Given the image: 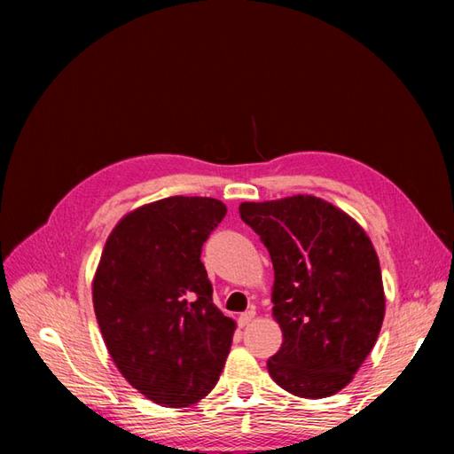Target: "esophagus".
I'll return each mask as SVG.
<instances>
[{
	"label": "esophagus",
	"instance_id": "1",
	"mask_svg": "<svg viewBox=\"0 0 454 454\" xmlns=\"http://www.w3.org/2000/svg\"><path fill=\"white\" fill-rule=\"evenodd\" d=\"M254 317H255V312H254V310H247V312H244L242 316L238 317V325H239V327H247L249 324H252Z\"/></svg>",
	"mask_w": 454,
	"mask_h": 454
}]
</instances>
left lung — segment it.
Listing matches in <instances>:
<instances>
[{"mask_svg": "<svg viewBox=\"0 0 454 454\" xmlns=\"http://www.w3.org/2000/svg\"><path fill=\"white\" fill-rule=\"evenodd\" d=\"M239 216L275 269L273 316L283 345L267 369L286 392L325 398L351 382L384 320L379 257L343 210L310 195L242 202Z\"/></svg>", "mask_w": 454, "mask_h": 454, "instance_id": "left-lung-1", "label": "left lung"}]
</instances>
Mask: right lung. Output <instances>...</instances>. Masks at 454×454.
Returning <instances> with one entry per match:
<instances>
[{"label":"right lung","instance_id":"obj_1","mask_svg":"<svg viewBox=\"0 0 454 454\" xmlns=\"http://www.w3.org/2000/svg\"><path fill=\"white\" fill-rule=\"evenodd\" d=\"M226 216L208 197H169L124 216L103 247L93 308L121 374L148 400L197 403L215 388L236 330L212 304L202 244Z\"/></svg>","mask_w":454,"mask_h":454}]
</instances>
